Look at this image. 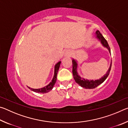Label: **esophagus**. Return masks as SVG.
<instances>
[{
    "mask_svg": "<svg viewBox=\"0 0 128 128\" xmlns=\"http://www.w3.org/2000/svg\"><path fill=\"white\" fill-rule=\"evenodd\" d=\"M72 54V51H71L70 50H66L64 53V56H66V57H67V56H70Z\"/></svg>",
    "mask_w": 128,
    "mask_h": 128,
    "instance_id": "34e87169",
    "label": "esophagus"
}]
</instances>
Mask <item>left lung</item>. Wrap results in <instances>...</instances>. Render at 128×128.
<instances>
[{
  "mask_svg": "<svg viewBox=\"0 0 128 128\" xmlns=\"http://www.w3.org/2000/svg\"><path fill=\"white\" fill-rule=\"evenodd\" d=\"M95 38L98 39V40L100 41L101 44L103 45V47L107 48L108 51H109V52L111 54V50H110V48L109 45H108L107 40H106V39L103 37L100 32L99 30H97V31L95 32ZM111 66H112V61L111 62V64H110V68L108 69L107 72H106V74L103 76V77H102L99 80H88V79H85L84 78H81L78 75V73L77 72V68H78V63L76 60H74V59H72V66H73V78L75 80L77 84H78V85L81 86V87L85 88H96L97 86L100 85L101 84H102L103 82L105 81L107 78L108 75L110 74V70H111Z\"/></svg>",
  "mask_w": 128,
  "mask_h": 128,
  "instance_id": "8db88e82",
  "label": "left lung"
}]
</instances>
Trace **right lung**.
Returning a JSON list of instances; mask_svg holds the SVG:
<instances>
[{
    "label": "right lung",
    "instance_id": "1",
    "mask_svg": "<svg viewBox=\"0 0 128 128\" xmlns=\"http://www.w3.org/2000/svg\"><path fill=\"white\" fill-rule=\"evenodd\" d=\"M60 64H61V62L59 61L55 64V69H54V75L53 78H52V80L51 82L48 84V85H47V86H44V87L40 88H31V90L36 92L42 93V94H44V93H46V92H50V91L53 88L54 86V85H55L56 82L57 74H58V70H59Z\"/></svg>",
    "mask_w": 128,
    "mask_h": 128
}]
</instances>
